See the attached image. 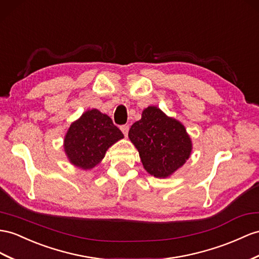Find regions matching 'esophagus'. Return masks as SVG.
<instances>
[{"mask_svg": "<svg viewBox=\"0 0 259 259\" xmlns=\"http://www.w3.org/2000/svg\"><path fill=\"white\" fill-rule=\"evenodd\" d=\"M120 130L122 131V134L124 135V137L128 136V132H129V125L128 124H123L120 127Z\"/></svg>", "mask_w": 259, "mask_h": 259, "instance_id": "esophagus-1", "label": "esophagus"}]
</instances>
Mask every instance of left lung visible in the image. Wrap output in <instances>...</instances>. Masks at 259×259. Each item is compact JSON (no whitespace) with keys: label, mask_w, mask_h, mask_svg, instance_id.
I'll return each mask as SVG.
<instances>
[{"label":"left lung","mask_w":259,"mask_h":259,"mask_svg":"<svg viewBox=\"0 0 259 259\" xmlns=\"http://www.w3.org/2000/svg\"><path fill=\"white\" fill-rule=\"evenodd\" d=\"M129 139L139 151L143 167L157 178H166L189 158L193 144L184 124L149 106L131 125Z\"/></svg>","instance_id":"left-lung-1"}]
</instances>
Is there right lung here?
I'll return each instance as SVG.
<instances>
[{
  "mask_svg": "<svg viewBox=\"0 0 259 259\" xmlns=\"http://www.w3.org/2000/svg\"><path fill=\"white\" fill-rule=\"evenodd\" d=\"M122 138L110 117L91 109L71 123L64 137V152L74 166L91 169L103 160L108 148Z\"/></svg>",
  "mask_w": 259,
  "mask_h": 259,
  "instance_id": "obj_1",
  "label": "right lung"
}]
</instances>
